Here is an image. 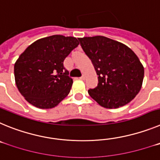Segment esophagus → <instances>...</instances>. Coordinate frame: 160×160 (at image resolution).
<instances>
[{
	"mask_svg": "<svg viewBox=\"0 0 160 160\" xmlns=\"http://www.w3.org/2000/svg\"><path fill=\"white\" fill-rule=\"evenodd\" d=\"M85 78H86V76H85L84 74H83V75L82 76V77H80V79H82V80H84Z\"/></svg>",
	"mask_w": 160,
	"mask_h": 160,
	"instance_id": "1",
	"label": "esophagus"
}]
</instances>
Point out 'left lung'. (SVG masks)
Returning <instances> with one entry per match:
<instances>
[{"instance_id":"obj_1","label":"left lung","mask_w":160,"mask_h":160,"mask_svg":"<svg viewBox=\"0 0 160 160\" xmlns=\"http://www.w3.org/2000/svg\"><path fill=\"white\" fill-rule=\"evenodd\" d=\"M78 41L98 75L97 87L88 90L90 97L109 109L129 103L139 92L144 76L136 54L124 44L103 36Z\"/></svg>"}]
</instances>
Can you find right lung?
I'll list each match as a JSON object with an SVG mask.
<instances>
[{
    "label": "right lung",
    "mask_w": 160,
    "mask_h": 160,
    "mask_svg": "<svg viewBox=\"0 0 160 160\" xmlns=\"http://www.w3.org/2000/svg\"><path fill=\"white\" fill-rule=\"evenodd\" d=\"M78 44L73 37L53 35L34 42L20 55L14 76L26 101L38 108L49 109L69 94L73 79L64 60Z\"/></svg>",
    "instance_id": "right-lung-1"
}]
</instances>
